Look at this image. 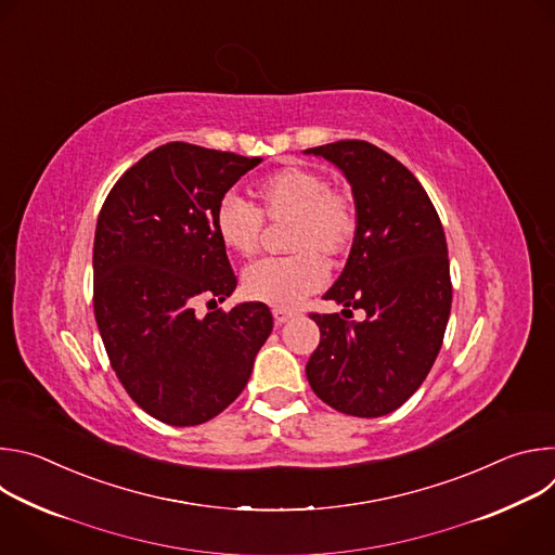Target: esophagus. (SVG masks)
Listing matches in <instances>:
<instances>
[{
    "label": "esophagus",
    "mask_w": 555,
    "mask_h": 555,
    "mask_svg": "<svg viewBox=\"0 0 555 555\" xmlns=\"http://www.w3.org/2000/svg\"><path fill=\"white\" fill-rule=\"evenodd\" d=\"M272 315H274V323H276V325H283V323H287L289 319H294L296 311H292V309H281V307H274V309H272Z\"/></svg>",
    "instance_id": "obj_1"
}]
</instances>
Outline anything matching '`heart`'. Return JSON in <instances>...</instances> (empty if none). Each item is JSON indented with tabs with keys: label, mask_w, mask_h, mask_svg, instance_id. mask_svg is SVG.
Returning a JSON list of instances; mask_svg holds the SVG:
<instances>
[{
	"label": "heart",
	"mask_w": 555,
	"mask_h": 555,
	"mask_svg": "<svg viewBox=\"0 0 555 555\" xmlns=\"http://www.w3.org/2000/svg\"><path fill=\"white\" fill-rule=\"evenodd\" d=\"M257 208L236 195H225L215 212L219 242L240 257L259 250L263 217L289 221L283 259H263L244 274V292L272 307H296L327 279L325 259L345 255L358 230V210L349 193L332 189L330 180L305 167H285L255 186Z\"/></svg>",
	"instance_id": "heart-1"
}]
</instances>
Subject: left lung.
<instances>
[{"mask_svg": "<svg viewBox=\"0 0 555 555\" xmlns=\"http://www.w3.org/2000/svg\"><path fill=\"white\" fill-rule=\"evenodd\" d=\"M305 153L336 165L351 184L358 230L347 266L323 296L340 313H309L321 343L305 373L332 409L382 417L422 386L443 343L452 305L450 261L439 215L417 178L364 140H338Z\"/></svg>", "mask_w": 555, "mask_h": 555, "instance_id": "8db88e82", "label": "left lung"}]
</instances>
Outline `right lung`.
<instances>
[{
    "mask_svg": "<svg viewBox=\"0 0 555 555\" xmlns=\"http://www.w3.org/2000/svg\"><path fill=\"white\" fill-rule=\"evenodd\" d=\"M261 157L169 142L109 191L94 236V315L129 398L169 426H197L230 406L272 334L263 302L197 315L236 276L215 230L230 186Z\"/></svg>",
    "mask_w": 555,
    "mask_h": 555,
    "instance_id": "right-lung-1",
    "label": "right lung"
}]
</instances>
